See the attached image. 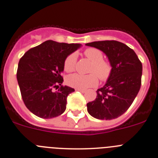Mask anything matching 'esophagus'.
I'll list each match as a JSON object with an SVG mask.
<instances>
[{
  "instance_id": "esophagus-1",
  "label": "esophagus",
  "mask_w": 158,
  "mask_h": 158,
  "mask_svg": "<svg viewBox=\"0 0 158 158\" xmlns=\"http://www.w3.org/2000/svg\"><path fill=\"white\" fill-rule=\"evenodd\" d=\"M75 90H76V91H79V92H81V93H83L86 92V90L81 89H75Z\"/></svg>"
}]
</instances>
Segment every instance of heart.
Segmentation results:
<instances>
[{"label": "heart", "instance_id": "b5f03b06", "mask_svg": "<svg viewBox=\"0 0 158 158\" xmlns=\"http://www.w3.org/2000/svg\"><path fill=\"white\" fill-rule=\"evenodd\" d=\"M84 54L85 56L92 62L89 70L90 74L86 75L73 74L66 77V83L69 86L81 89L96 86L98 84V78L102 81H107L113 71L112 65L107 60H104V54L99 49L89 48L84 51ZM77 60V55L75 52L67 56L63 64L65 72H72L74 71Z\"/></svg>", "mask_w": 158, "mask_h": 158}]
</instances>
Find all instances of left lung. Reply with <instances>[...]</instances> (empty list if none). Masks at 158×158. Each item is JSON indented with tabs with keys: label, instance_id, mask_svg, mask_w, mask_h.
I'll use <instances>...</instances> for the list:
<instances>
[{
	"label": "left lung",
	"instance_id": "obj_1",
	"mask_svg": "<svg viewBox=\"0 0 158 158\" xmlns=\"http://www.w3.org/2000/svg\"><path fill=\"white\" fill-rule=\"evenodd\" d=\"M86 45L102 51L113 67L106 84L96 91V98L86 104L88 113L98 119L119 117L130 107L139 91L141 61L133 49L118 41H98Z\"/></svg>",
	"mask_w": 158,
	"mask_h": 158
}]
</instances>
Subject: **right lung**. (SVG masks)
<instances>
[{"mask_svg":"<svg viewBox=\"0 0 158 158\" xmlns=\"http://www.w3.org/2000/svg\"><path fill=\"white\" fill-rule=\"evenodd\" d=\"M80 47V44L48 40L22 56L17 69L18 83L23 102L33 114L51 118L64 113L67 96L74 89L62 85L63 64L67 56Z\"/></svg>","mask_w":158,"mask_h":158,"instance_id":"right-lung-1","label":"right lung"}]
</instances>
